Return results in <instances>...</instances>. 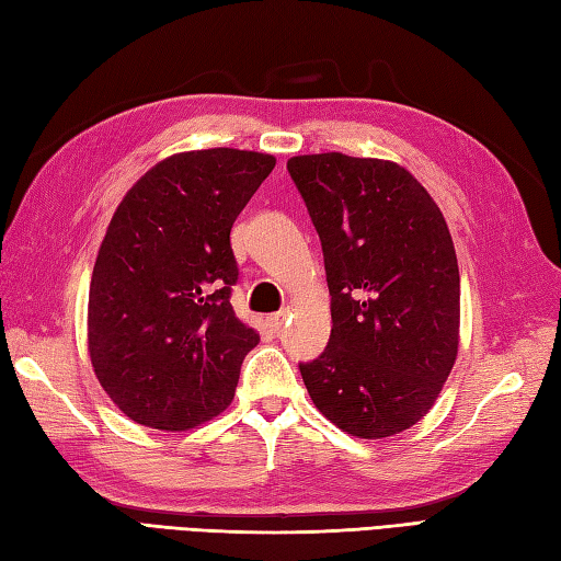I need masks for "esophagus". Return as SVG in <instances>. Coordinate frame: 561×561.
<instances>
[{"label":"esophagus","mask_w":561,"mask_h":561,"mask_svg":"<svg viewBox=\"0 0 561 561\" xmlns=\"http://www.w3.org/2000/svg\"><path fill=\"white\" fill-rule=\"evenodd\" d=\"M288 314H290V312H288V310H280V312H273V314H271V317H268V324H271V327H273V329H276V331H278V329H280V327H283V324H285V319H288Z\"/></svg>","instance_id":"esophagus-1"}]
</instances>
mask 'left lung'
I'll return each mask as SVG.
<instances>
[{
	"instance_id": "obj_1",
	"label": "left lung",
	"mask_w": 561,
	"mask_h": 561,
	"mask_svg": "<svg viewBox=\"0 0 561 561\" xmlns=\"http://www.w3.org/2000/svg\"><path fill=\"white\" fill-rule=\"evenodd\" d=\"M322 242L329 344L300 363L322 414L358 438L414 426L457 356L460 271L443 213L407 169L341 152L288 162Z\"/></svg>"
}]
</instances>
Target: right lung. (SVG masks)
<instances>
[{
	"mask_svg": "<svg viewBox=\"0 0 561 561\" xmlns=\"http://www.w3.org/2000/svg\"><path fill=\"white\" fill-rule=\"evenodd\" d=\"M276 167L261 152L198 150L125 193L89 288V353L125 416L186 431L232 402L259 334L237 319V215Z\"/></svg>",
	"mask_w": 561,
	"mask_h": 561,
	"instance_id": "1",
	"label": "right lung"
}]
</instances>
